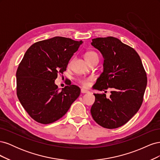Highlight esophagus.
I'll return each instance as SVG.
<instances>
[{
    "instance_id": "34e87169",
    "label": "esophagus",
    "mask_w": 160,
    "mask_h": 160,
    "mask_svg": "<svg viewBox=\"0 0 160 160\" xmlns=\"http://www.w3.org/2000/svg\"><path fill=\"white\" fill-rule=\"evenodd\" d=\"M89 91L88 90H87V89H81V93H89Z\"/></svg>"
}]
</instances>
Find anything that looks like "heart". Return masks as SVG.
Instances as JSON below:
<instances>
[{
  "instance_id": "obj_1",
  "label": "heart",
  "mask_w": 160,
  "mask_h": 160,
  "mask_svg": "<svg viewBox=\"0 0 160 160\" xmlns=\"http://www.w3.org/2000/svg\"><path fill=\"white\" fill-rule=\"evenodd\" d=\"M95 57H98V55L97 54V52H95V51H88L85 52V60L87 61H89L90 60L94 59ZM72 59H71L69 63H68V66H71V65L72 64ZM95 79V77L93 76H90L88 77H81V78L78 79V82L83 87V88H89V87L91 85V82L94 81Z\"/></svg>"
}]
</instances>
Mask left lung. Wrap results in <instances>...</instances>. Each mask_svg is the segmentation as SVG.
<instances>
[{"mask_svg": "<svg viewBox=\"0 0 160 160\" xmlns=\"http://www.w3.org/2000/svg\"><path fill=\"white\" fill-rule=\"evenodd\" d=\"M91 45L104 58L103 71L93 88L112 91L109 98L105 93L94 94L91 113L103 128H118L129 122L141 107L147 86L146 72L138 52L118 38H96Z\"/></svg>", "mask_w": 160, "mask_h": 160, "instance_id": "8db88e82", "label": "left lung"}]
</instances>
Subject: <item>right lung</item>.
Wrapping results in <instances>:
<instances>
[{"label": "right lung", "instance_id": "right-lung-1", "mask_svg": "<svg viewBox=\"0 0 160 160\" xmlns=\"http://www.w3.org/2000/svg\"><path fill=\"white\" fill-rule=\"evenodd\" d=\"M83 41L55 37L34 43L26 51L17 71V95L23 108L37 122L49 124L61 118L80 95L75 85L61 91L55 84L66 71Z\"/></svg>", "mask_w": 160, "mask_h": 160}]
</instances>
